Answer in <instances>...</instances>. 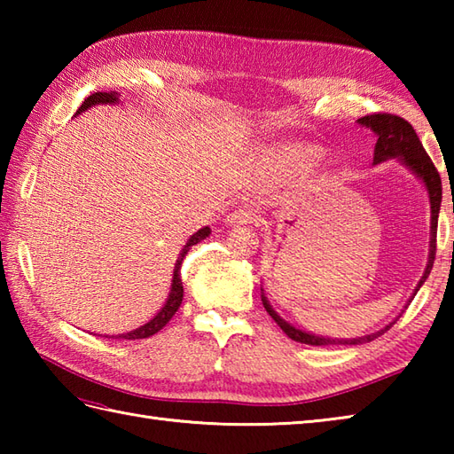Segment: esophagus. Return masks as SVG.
<instances>
[{
    "label": "esophagus",
    "instance_id": "34e87169",
    "mask_svg": "<svg viewBox=\"0 0 454 454\" xmlns=\"http://www.w3.org/2000/svg\"><path fill=\"white\" fill-rule=\"evenodd\" d=\"M257 220V212L252 208H238L232 210L226 216V224L230 226H242V224H252V222Z\"/></svg>",
    "mask_w": 454,
    "mask_h": 454
}]
</instances>
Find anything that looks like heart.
I'll return each instance as SVG.
<instances>
[{"instance_id": "heart-1", "label": "heart", "mask_w": 454, "mask_h": 454, "mask_svg": "<svg viewBox=\"0 0 454 454\" xmlns=\"http://www.w3.org/2000/svg\"><path fill=\"white\" fill-rule=\"evenodd\" d=\"M317 160H320V152L312 146H286L267 152L263 166L275 177H294L312 169Z\"/></svg>"}]
</instances>
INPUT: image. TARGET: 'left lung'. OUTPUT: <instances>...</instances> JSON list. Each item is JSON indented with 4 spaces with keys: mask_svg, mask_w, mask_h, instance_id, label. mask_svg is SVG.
I'll list each match as a JSON object with an SVG mask.
<instances>
[{
    "mask_svg": "<svg viewBox=\"0 0 454 454\" xmlns=\"http://www.w3.org/2000/svg\"><path fill=\"white\" fill-rule=\"evenodd\" d=\"M356 122H359V127L371 129L374 132V137H376L374 156H372L374 166H379V163L388 161V160H396L400 166H403L411 173V176H416L423 183V187H426V191H427L429 205H431L429 207L431 208L429 257H427L426 271H423L418 286L413 288V294H411V298L408 301V304H410L413 301V296L418 294L421 285L427 281V277L431 273V267H433V262H435L437 220H439L441 199H442V187H441L439 171L435 169V166H433V161L427 156V152L423 150V144L419 142L416 130H413V127H411L408 121H403L402 117H396V114L379 113V114H366V117H363V119H356ZM262 302L265 306V310L269 312V316L273 317V320L277 322V325L281 327V330L288 337H291L293 341L306 343V345H361V343H369V341L376 340V337H379V335H382L394 322H396V320H394L387 327H382V330L374 332V333H369V335L353 337V340H337V337H324V335H316V333H310V332H304V330H301V327L293 325L291 322L283 320V317L275 312V308L271 306V302L267 301L263 288H262Z\"/></svg>",
    "mask_w": 454,
    "mask_h": 454,
    "instance_id": "obj_1",
    "label": "left lung"
}]
</instances>
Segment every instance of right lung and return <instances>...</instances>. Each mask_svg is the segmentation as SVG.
<instances>
[{"label": "right lung", "mask_w": 454, "mask_h": 454, "mask_svg": "<svg viewBox=\"0 0 454 454\" xmlns=\"http://www.w3.org/2000/svg\"><path fill=\"white\" fill-rule=\"evenodd\" d=\"M119 101H121V99H119V93H117V91H109V93H107V91H98V93L90 95V98L82 103V107H80L78 111H75V117H78V114H82V113H85L88 109L95 107V105H117ZM208 236H210V228L205 226V228H200L199 232L192 234V236L187 239V244L183 246V249L179 252L177 262H176V267H173V277H171L169 294H168V298H166V302H163V306L156 312V316L150 317V320H148L146 324L138 325L137 330L124 332V333H119V335H111L113 340H146V337H150V335H153V333H158V332L161 330V327L166 325L173 316H176V312L179 310V306H181V301H183V283H181V277H179V269H181L183 257L187 255V252H189V249H191L192 246L202 242V239L208 238ZM105 337H107V335H105Z\"/></svg>", "instance_id": "add662e5"}]
</instances>
